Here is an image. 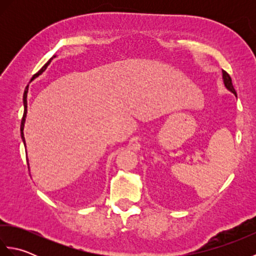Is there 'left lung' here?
I'll return each mask as SVG.
<instances>
[{"label":"left lung","instance_id":"8db88e82","mask_svg":"<svg viewBox=\"0 0 256 256\" xmlns=\"http://www.w3.org/2000/svg\"><path fill=\"white\" fill-rule=\"evenodd\" d=\"M222 74H224V86L232 92V94H234L236 96V92L234 86H233V84H232V79H231V77H230V74H228L226 72H224H224H222Z\"/></svg>","mask_w":256,"mask_h":256}]
</instances>
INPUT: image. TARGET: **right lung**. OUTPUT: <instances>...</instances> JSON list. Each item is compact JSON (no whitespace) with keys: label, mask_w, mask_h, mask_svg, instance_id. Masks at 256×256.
<instances>
[{"label":"right lung","mask_w":256,"mask_h":256,"mask_svg":"<svg viewBox=\"0 0 256 256\" xmlns=\"http://www.w3.org/2000/svg\"><path fill=\"white\" fill-rule=\"evenodd\" d=\"M52 60V59H50V60H48V62H47V64H45L44 66H42V68L40 70V72H38L37 74H35L34 76H32V80L34 79L35 77H37V76H40L42 72H45V69L47 68V66H48V64H50V62ZM27 92H28V86H26V88H25V91H24V96H23V101H24V114H23V118H22V122H20V135H22V140H23L24 144H25V138H24L23 130H24V123H25V118H26V113H27Z\"/></svg>","instance_id":"right-lung-1"}]
</instances>
